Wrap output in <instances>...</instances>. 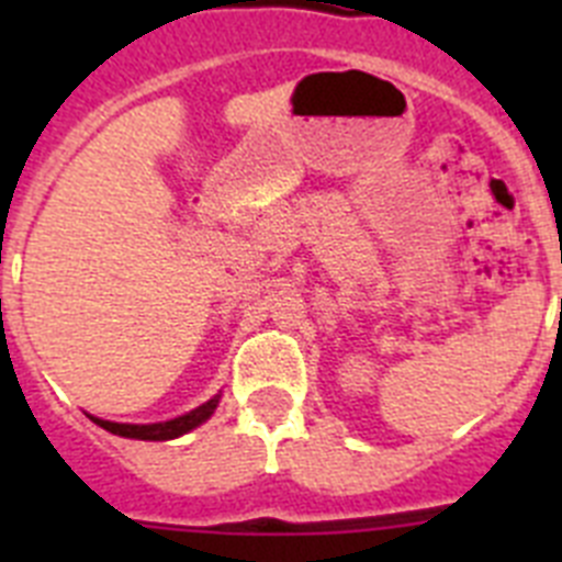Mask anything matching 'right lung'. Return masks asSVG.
Returning a JSON list of instances; mask_svg holds the SVG:
<instances>
[{
    "mask_svg": "<svg viewBox=\"0 0 562 562\" xmlns=\"http://www.w3.org/2000/svg\"><path fill=\"white\" fill-rule=\"evenodd\" d=\"M222 394L211 396L207 402H202L200 408L188 411V414L177 416V419L168 422H151V425H128V422H109V419H98V416H89V419L95 422L98 428L109 430L114 436H123V439H140V441H168V439H180V436L191 434L193 428H200L202 422H207L220 405Z\"/></svg>",
    "mask_w": 562,
    "mask_h": 562,
    "instance_id": "add662e5",
    "label": "right lung"
}]
</instances>
